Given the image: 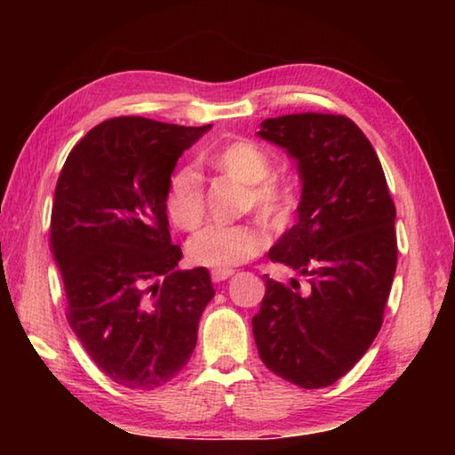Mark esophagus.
<instances>
[{
	"label": "esophagus",
	"mask_w": 455,
	"mask_h": 455,
	"mask_svg": "<svg viewBox=\"0 0 455 455\" xmlns=\"http://www.w3.org/2000/svg\"><path fill=\"white\" fill-rule=\"evenodd\" d=\"M235 271L233 268H212L211 271V279L214 281V283H220V281H227L230 275H233Z\"/></svg>",
	"instance_id": "obj_1"
}]
</instances>
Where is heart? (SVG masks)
I'll list each match as a JSON object with an SVG mask.
<instances>
[{
  "label": "heart",
  "instance_id": "1",
  "mask_svg": "<svg viewBox=\"0 0 455 455\" xmlns=\"http://www.w3.org/2000/svg\"><path fill=\"white\" fill-rule=\"evenodd\" d=\"M209 163L214 171L243 184V212L251 211L268 228L289 225L297 206L295 192L273 179V160L263 146L238 138L209 154ZM164 209L172 225L180 230H195L203 222L204 195L196 171L180 166L168 176ZM265 246V233L249 222L233 227L212 225L190 238L188 257L203 267L230 268L255 259Z\"/></svg>",
  "mask_w": 455,
  "mask_h": 455
}]
</instances>
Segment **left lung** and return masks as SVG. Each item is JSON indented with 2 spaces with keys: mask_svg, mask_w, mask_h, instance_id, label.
Wrapping results in <instances>:
<instances>
[{
  "mask_svg": "<svg viewBox=\"0 0 455 455\" xmlns=\"http://www.w3.org/2000/svg\"><path fill=\"white\" fill-rule=\"evenodd\" d=\"M260 138L297 160L299 220L268 251L305 279H268L252 317L259 357L303 389L333 385L371 347L397 267L395 204L379 158L355 122L337 114H287Z\"/></svg>",
  "mask_w": 455,
  "mask_h": 455,
  "instance_id": "8db88e82",
  "label": "left lung"
}]
</instances>
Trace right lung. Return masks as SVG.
<instances>
[{
  "label": "right lung",
  "instance_id": "add662e5",
  "mask_svg": "<svg viewBox=\"0 0 455 455\" xmlns=\"http://www.w3.org/2000/svg\"><path fill=\"white\" fill-rule=\"evenodd\" d=\"M209 128L110 118L74 146L56 184L50 249L68 323L100 371L130 389L182 371L214 297L204 267L176 271L164 209L168 176Z\"/></svg>",
  "mask_w": 455,
  "mask_h": 455
}]
</instances>
